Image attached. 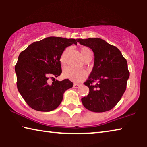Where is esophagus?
Returning <instances> with one entry per match:
<instances>
[{"label":"esophagus","instance_id":"obj_1","mask_svg":"<svg viewBox=\"0 0 147 147\" xmlns=\"http://www.w3.org/2000/svg\"><path fill=\"white\" fill-rule=\"evenodd\" d=\"M80 84H74V88H78V87H80Z\"/></svg>","mask_w":147,"mask_h":147}]
</instances>
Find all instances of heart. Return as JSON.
I'll list each match as a JSON object with an SVG mask.
<instances>
[{
	"mask_svg": "<svg viewBox=\"0 0 147 147\" xmlns=\"http://www.w3.org/2000/svg\"><path fill=\"white\" fill-rule=\"evenodd\" d=\"M69 49H66L61 54L60 61L62 63L65 62L66 56ZM82 55L85 61L92 57V52L91 49L88 47H82L80 49ZM63 76L66 79H69L74 82H82L87 78L88 73L85 70H78L70 67H66L63 70Z\"/></svg>",
	"mask_w": 147,
	"mask_h": 147,
	"instance_id": "1",
	"label": "heart"
}]
</instances>
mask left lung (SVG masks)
I'll return each instance as SVG.
<instances>
[{"mask_svg": "<svg viewBox=\"0 0 147 147\" xmlns=\"http://www.w3.org/2000/svg\"><path fill=\"white\" fill-rule=\"evenodd\" d=\"M82 45L92 49L94 65L84 84L89 94L82 98L84 107L92 112L112 109L125 92L130 73L126 59L115 46L100 38L78 39Z\"/></svg>", "mask_w": 147, "mask_h": 147, "instance_id": "8db88e82", "label": "left lung"}]
</instances>
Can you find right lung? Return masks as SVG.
Here are the masks:
<instances>
[{
  "label": "right lung",
  "instance_id": "obj_1",
  "mask_svg": "<svg viewBox=\"0 0 147 147\" xmlns=\"http://www.w3.org/2000/svg\"><path fill=\"white\" fill-rule=\"evenodd\" d=\"M74 43L77 44V39L49 37L31 43L19 54L15 67L17 89L31 108L41 112L55 110L64 92L73 87L69 80L58 81L55 77L62 72L61 54Z\"/></svg>",
  "mask_w": 147,
  "mask_h": 147
}]
</instances>
